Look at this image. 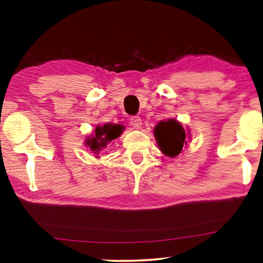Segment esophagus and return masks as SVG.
<instances>
[{"instance_id":"obj_1","label":"esophagus","mask_w":263,"mask_h":263,"mask_svg":"<svg viewBox=\"0 0 263 263\" xmlns=\"http://www.w3.org/2000/svg\"><path fill=\"white\" fill-rule=\"evenodd\" d=\"M130 122H129V123H130V125L134 129H139V128H141V118H140L139 116H132L130 117V120H129Z\"/></svg>"}]
</instances>
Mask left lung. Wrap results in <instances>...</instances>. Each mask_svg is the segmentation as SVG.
Returning <instances> with one entry per match:
<instances>
[{
	"mask_svg": "<svg viewBox=\"0 0 263 263\" xmlns=\"http://www.w3.org/2000/svg\"><path fill=\"white\" fill-rule=\"evenodd\" d=\"M159 148L167 157H176L181 153L183 145H185V132L181 124L175 120L159 122L154 129Z\"/></svg>",
	"mask_w": 263,
	"mask_h": 263,
	"instance_id": "1",
	"label": "left lung"
}]
</instances>
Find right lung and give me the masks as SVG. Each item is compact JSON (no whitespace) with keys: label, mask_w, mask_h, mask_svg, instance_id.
<instances>
[{"label":"right lung","mask_w":263,"mask_h":263,"mask_svg":"<svg viewBox=\"0 0 263 263\" xmlns=\"http://www.w3.org/2000/svg\"><path fill=\"white\" fill-rule=\"evenodd\" d=\"M123 129V125H112L110 123L104 124L103 127H97L95 132L96 135L93 136L92 139H87L86 145H87L92 151H95V153H98L100 149L104 148V147L107 145V142L112 141V140L118 138Z\"/></svg>","instance_id":"add662e5"}]
</instances>
